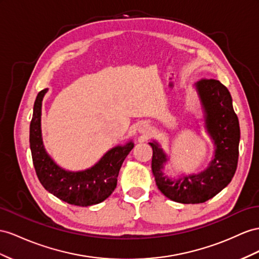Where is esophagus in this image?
I'll list each match as a JSON object with an SVG mask.
<instances>
[{"mask_svg":"<svg viewBox=\"0 0 259 259\" xmlns=\"http://www.w3.org/2000/svg\"><path fill=\"white\" fill-rule=\"evenodd\" d=\"M148 128H149V127H148L147 123H142L141 127H140V131H141V132H145V131L148 130Z\"/></svg>","mask_w":259,"mask_h":259,"instance_id":"esophagus-1","label":"esophagus"}]
</instances>
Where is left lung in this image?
<instances>
[{"instance_id": "obj_1", "label": "left lung", "mask_w": 259, "mask_h": 259, "mask_svg": "<svg viewBox=\"0 0 259 259\" xmlns=\"http://www.w3.org/2000/svg\"><path fill=\"white\" fill-rule=\"evenodd\" d=\"M196 89L204 110L205 128L215 145L210 166L200 174L169 180L162 171L166 155L156 142L150 143L153 150L152 171L157 188L170 200L181 203H201L214 197L230 184L238 162L240 123L229 90L213 78L200 79Z\"/></svg>"}]
</instances>
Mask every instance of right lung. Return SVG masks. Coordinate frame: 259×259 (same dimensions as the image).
Here are the masks:
<instances>
[{"label": "right lung", "instance_id": "1", "mask_svg": "<svg viewBox=\"0 0 259 259\" xmlns=\"http://www.w3.org/2000/svg\"><path fill=\"white\" fill-rule=\"evenodd\" d=\"M47 91L38 93L29 129L31 157L38 180L46 190L66 203L88 207L102 202L115 190L119 170L135 144L129 142L112 148L94 166L85 170L69 171L59 167L45 151L41 139V103Z\"/></svg>", "mask_w": 259, "mask_h": 259}]
</instances>
